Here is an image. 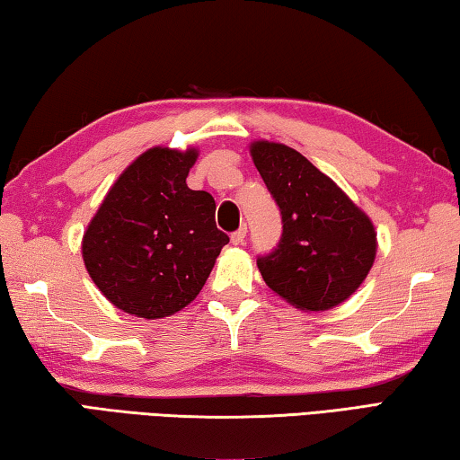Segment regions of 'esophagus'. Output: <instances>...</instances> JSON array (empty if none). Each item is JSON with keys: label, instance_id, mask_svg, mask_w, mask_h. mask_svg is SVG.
<instances>
[{"label": "esophagus", "instance_id": "obj_1", "mask_svg": "<svg viewBox=\"0 0 460 460\" xmlns=\"http://www.w3.org/2000/svg\"><path fill=\"white\" fill-rule=\"evenodd\" d=\"M245 235H247V225L243 223L237 231L231 233V241H233V243H235V245H243Z\"/></svg>", "mask_w": 460, "mask_h": 460}]
</instances>
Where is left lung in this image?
<instances>
[{
  "label": "left lung",
  "mask_w": 460,
  "mask_h": 460,
  "mask_svg": "<svg viewBox=\"0 0 460 460\" xmlns=\"http://www.w3.org/2000/svg\"><path fill=\"white\" fill-rule=\"evenodd\" d=\"M252 155L282 215L278 245L258 258L261 278L302 310L341 305L376 260V229L367 215L292 147L255 142Z\"/></svg>",
  "instance_id": "obj_1"
}]
</instances>
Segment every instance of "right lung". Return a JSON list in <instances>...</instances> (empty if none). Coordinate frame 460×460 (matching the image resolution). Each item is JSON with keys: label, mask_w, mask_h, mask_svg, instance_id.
<instances>
[{"label": "right lung", "mask_w": 460, "mask_h": 460, "mask_svg": "<svg viewBox=\"0 0 460 460\" xmlns=\"http://www.w3.org/2000/svg\"><path fill=\"white\" fill-rule=\"evenodd\" d=\"M197 152L152 147L107 192L83 237V260L123 313L162 318L197 298L229 235L215 199L186 186Z\"/></svg>", "instance_id": "1"}]
</instances>
